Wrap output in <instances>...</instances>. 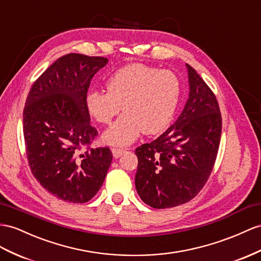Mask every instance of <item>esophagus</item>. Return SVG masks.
Returning <instances> with one entry per match:
<instances>
[{
	"instance_id": "34e87169",
	"label": "esophagus",
	"mask_w": 261,
	"mask_h": 261,
	"mask_svg": "<svg viewBox=\"0 0 261 261\" xmlns=\"http://www.w3.org/2000/svg\"><path fill=\"white\" fill-rule=\"evenodd\" d=\"M111 152H112L113 158L118 159V158H120V156L123 154V153L125 152V150L124 149H120V148H112Z\"/></svg>"
}]
</instances>
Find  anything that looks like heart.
<instances>
[{
    "label": "heart",
    "mask_w": 261,
    "mask_h": 261,
    "mask_svg": "<svg viewBox=\"0 0 261 261\" xmlns=\"http://www.w3.org/2000/svg\"><path fill=\"white\" fill-rule=\"evenodd\" d=\"M107 90H92L86 97V107L98 122L110 124L103 135L107 143L126 145L144 132L158 135L171 123L181 96V84L174 72L142 64L120 68L108 79Z\"/></svg>",
    "instance_id": "b5f03b06"
}]
</instances>
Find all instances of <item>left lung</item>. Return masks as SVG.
<instances>
[{"label":"left lung","mask_w":261,"mask_h":261,"mask_svg":"<svg viewBox=\"0 0 261 261\" xmlns=\"http://www.w3.org/2000/svg\"><path fill=\"white\" fill-rule=\"evenodd\" d=\"M190 93L184 109L163 135L136 149V189L153 208H170L194 198L208 179L222 135L217 99L186 64Z\"/></svg>","instance_id":"obj_1"}]
</instances>
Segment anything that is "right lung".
<instances>
[{"instance_id":"add662e5","label":"right lung","mask_w":261,"mask_h":261,"mask_svg":"<svg viewBox=\"0 0 261 261\" xmlns=\"http://www.w3.org/2000/svg\"><path fill=\"white\" fill-rule=\"evenodd\" d=\"M107 63L105 57L67 54L37 78L26 99L23 132L31 171L65 202L90 200L112 161L109 148L89 146L98 132L86 107L91 79Z\"/></svg>"}]
</instances>
